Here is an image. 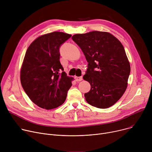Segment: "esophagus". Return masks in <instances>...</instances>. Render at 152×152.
I'll return each instance as SVG.
<instances>
[{
  "mask_svg": "<svg viewBox=\"0 0 152 152\" xmlns=\"http://www.w3.org/2000/svg\"><path fill=\"white\" fill-rule=\"evenodd\" d=\"M75 80H76V81H81V80H83V77L82 76H76L75 77Z\"/></svg>",
  "mask_w": 152,
  "mask_h": 152,
  "instance_id": "obj_1",
  "label": "esophagus"
}]
</instances>
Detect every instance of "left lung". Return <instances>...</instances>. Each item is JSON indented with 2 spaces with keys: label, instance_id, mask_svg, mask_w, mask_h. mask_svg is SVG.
<instances>
[{
  "label": "left lung",
  "instance_id": "left-lung-1",
  "mask_svg": "<svg viewBox=\"0 0 152 152\" xmlns=\"http://www.w3.org/2000/svg\"><path fill=\"white\" fill-rule=\"evenodd\" d=\"M72 39L88 63L83 76L91 86L84 94L86 102L101 109L113 106L125 93L130 73V64L122 44L106 32L75 34Z\"/></svg>",
  "mask_w": 152,
  "mask_h": 152
}]
</instances>
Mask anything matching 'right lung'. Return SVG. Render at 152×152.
<instances>
[{"instance_id": "right-lung-1", "label": "right lung", "mask_w": 152, "mask_h": 152, "mask_svg": "<svg viewBox=\"0 0 152 152\" xmlns=\"http://www.w3.org/2000/svg\"><path fill=\"white\" fill-rule=\"evenodd\" d=\"M71 37L60 32L46 34L36 38L27 49L20 79L28 98L39 107L49 110L62 105L72 86L73 77L63 72L59 60V48Z\"/></svg>"}]
</instances>
